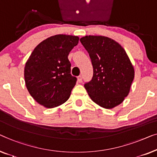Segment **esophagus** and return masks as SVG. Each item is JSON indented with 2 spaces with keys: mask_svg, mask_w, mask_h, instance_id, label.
Returning a JSON list of instances; mask_svg holds the SVG:
<instances>
[{
  "mask_svg": "<svg viewBox=\"0 0 157 157\" xmlns=\"http://www.w3.org/2000/svg\"><path fill=\"white\" fill-rule=\"evenodd\" d=\"M78 82H82V78L81 75H79L78 77Z\"/></svg>",
  "mask_w": 157,
  "mask_h": 157,
  "instance_id": "34e87169",
  "label": "esophagus"
}]
</instances>
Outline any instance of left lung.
I'll return each mask as SVG.
<instances>
[{
    "mask_svg": "<svg viewBox=\"0 0 157 157\" xmlns=\"http://www.w3.org/2000/svg\"><path fill=\"white\" fill-rule=\"evenodd\" d=\"M93 67L92 80L85 84L91 100L105 109L120 105L129 93L134 70L124 49L112 38L86 35L79 40Z\"/></svg>",
    "mask_w": 157,
    "mask_h": 157,
    "instance_id": "obj_1",
    "label": "left lung"
}]
</instances>
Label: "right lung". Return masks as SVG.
Masks as SVG:
<instances>
[{
	"label": "right lung",
	"instance_id": "right-lung-1",
	"mask_svg": "<svg viewBox=\"0 0 157 157\" xmlns=\"http://www.w3.org/2000/svg\"><path fill=\"white\" fill-rule=\"evenodd\" d=\"M78 42V36L56 35L44 40L32 52L24 78L30 94L40 105L54 108L69 99L77 78L70 74L68 55Z\"/></svg>",
	"mask_w": 157,
	"mask_h": 157
}]
</instances>
